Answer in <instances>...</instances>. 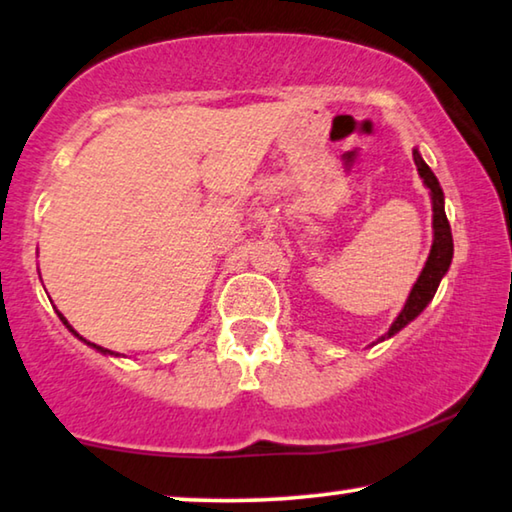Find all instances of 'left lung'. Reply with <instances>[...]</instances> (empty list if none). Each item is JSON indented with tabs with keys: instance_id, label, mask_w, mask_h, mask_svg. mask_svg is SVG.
<instances>
[{
	"instance_id": "left-lung-1",
	"label": "left lung",
	"mask_w": 512,
	"mask_h": 512,
	"mask_svg": "<svg viewBox=\"0 0 512 512\" xmlns=\"http://www.w3.org/2000/svg\"><path fill=\"white\" fill-rule=\"evenodd\" d=\"M414 163L418 167V174H421L423 183L430 188L434 241H432L430 257H427L421 276H418L416 285L411 287L407 303H404L402 312L398 315V319L391 324L388 333L381 335L379 342L386 338H393L395 333L402 331L404 326H407L409 322H414V319L421 315V312L427 308V303H430L434 299V294H437L439 282L446 276L448 266H451V259H453V234H451V225H448V218L444 211V190H441L437 177H434V172L427 167L421 154H418V149H414Z\"/></svg>"
}]
</instances>
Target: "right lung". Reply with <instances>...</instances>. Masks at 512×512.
Returning a JSON list of instances; mask_svg holds the SVG:
<instances>
[{
  "label": "right lung",
  "instance_id": "right-lung-1",
  "mask_svg": "<svg viewBox=\"0 0 512 512\" xmlns=\"http://www.w3.org/2000/svg\"><path fill=\"white\" fill-rule=\"evenodd\" d=\"M57 315H59V319H61V322H64V324H66V329H68V331H71V333H75V331H73V326L66 322V317H64V315H61V312H57ZM75 335H78V333H75ZM78 338H80V335H78ZM80 340H85V338H80ZM85 342H87V340H85ZM87 345H89V347H94V349H98V352H101V354H114V352H110V349H103V347H98V345H94V342H87Z\"/></svg>",
  "mask_w": 512,
  "mask_h": 512
}]
</instances>
